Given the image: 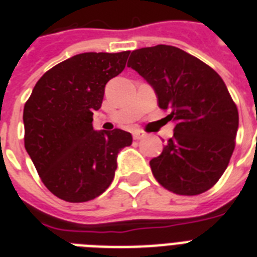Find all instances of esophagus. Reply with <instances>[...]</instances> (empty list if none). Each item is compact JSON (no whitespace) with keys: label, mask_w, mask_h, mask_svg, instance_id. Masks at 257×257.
<instances>
[{"label":"esophagus","mask_w":257,"mask_h":257,"mask_svg":"<svg viewBox=\"0 0 257 257\" xmlns=\"http://www.w3.org/2000/svg\"><path fill=\"white\" fill-rule=\"evenodd\" d=\"M132 135L135 140H141V139H144V137L147 136V133H145L144 131H140V129H135L132 132Z\"/></svg>","instance_id":"34e87169"}]
</instances>
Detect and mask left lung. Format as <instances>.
I'll use <instances>...</instances> for the list:
<instances>
[{
  "label": "left lung",
  "instance_id": "8db88e82",
  "mask_svg": "<svg viewBox=\"0 0 257 257\" xmlns=\"http://www.w3.org/2000/svg\"><path fill=\"white\" fill-rule=\"evenodd\" d=\"M128 66L153 86L175 132L149 161L155 179L176 195L211 189L235 149L239 112L223 78L195 56L171 45L133 50Z\"/></svg>",
  "mask_w": 257,
  "mask_h": 257
}]
</instances>
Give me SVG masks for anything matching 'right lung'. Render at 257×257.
<instances>
[{
  "label": "right lung",
  "instance_id": "obj_1",
  "mask_svg": "<svg viewBox=\"0 0 257 257\" xmlns=\"http://www.w3.org/2000/svg\"><path fill=\"white\" fill-rule=\"evenodd\" d=\"M129 53L89 52L68 58L38 80L25 102L26 152L58 199H96L113 181L117 153L132 144L129 132H96L92 125L106 82L124 70Z\"/></svg>",
  "mask_w": 257,
  "mask_h": 257
}]
</instances>
